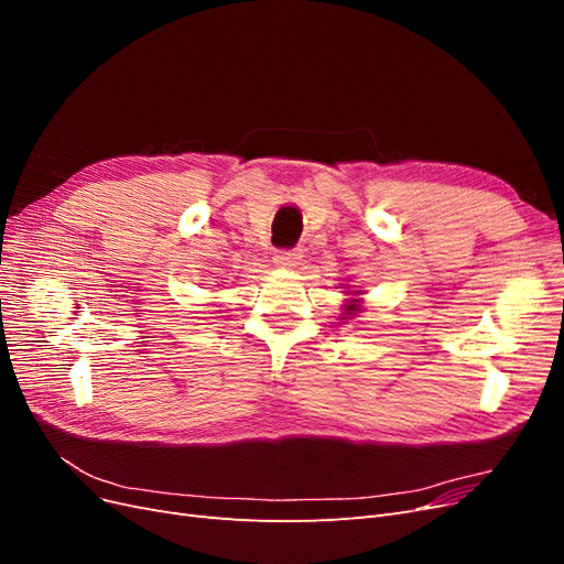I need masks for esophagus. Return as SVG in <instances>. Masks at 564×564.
I'll list each match as a JSON object with an SVG mask.
<instances>
[{
  "mask_svg": "<svg viewBox=\"0 0 564 564\" xmlns=\"http://www.w3.org/2000/svg\"><path fill=\"white\" fill-rule=\"evenodd\" d=\"M272 261L280 268H294L301 261V251L299 249H278L272 253Z\"/></svg>",
  "mask_w": 564,
  "mask_h": 564,
  "instance_id": "1",
  "label": "esophagus"
}]
</instances>
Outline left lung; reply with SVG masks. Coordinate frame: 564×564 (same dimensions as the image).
<instances>
[{
    "label": "left lung",
    "mask_w": 564,
    "mask_h": 564,
    "mask_svg": "<svg viewBox=\"0 0 564 564\" xmlns=\"http://www.w3.org/2000/svg\"><path fill=\"white\" fill-rule=\"evenodd\" d=\"M357 311H360V305H357V301H350V303L346 305V315H355Z\"/></svg>",
    "instance_id": "left-lung-1"
}]
</instances>
